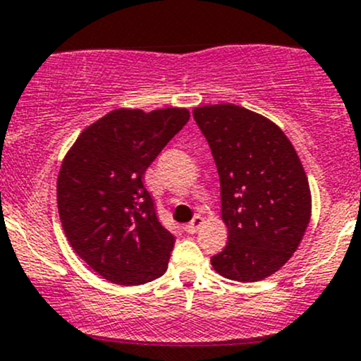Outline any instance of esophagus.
I'll use <instances>...</instances> for the list:
<instances>
[{
	"instance_id": "34e87169",
	"label": "esophagus",
	"mask_w": 361,
	"mask_h": 361,
	"mask_svg": "<svg viewBox=\"0 0 361 361\" xmlns=\"http://www.w3.org/2000/svg\"><path fill=\"white\" fill-rule=\"evenodd\" d=\"M202 222H203L202 215H195V217H192V221L189 222V224L184 226V231L188 233V235H192V233H196V229L202 226Z\"/></svg>"
}]
</instances>
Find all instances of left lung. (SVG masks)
<instances>
[{"label":"left lung","mask_w":361,"mask_h":361,"mask_svg":"<svg viewBox=\"0 0 361 361\" xmlns=\"http://www.w3.org/2000/svg\"><path fill=\"white\" fill-rule=\"evenodd\" d=\"M221 179L228 243L210 259L221 276L259 281L299 247L311 219V191L299 156L281 128L235 104L192 109Z\"/></svg>","instance_id":"left-lung-1"}]
</instances>
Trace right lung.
Masks as SVG:
<instances>
[{"mask_svg": "<svg viewBox=\"0 0 361 361\" xmlns=\"http://www.w3.org/2000/svg\"><path fill=\"white\" fill-rule=\"evenodd\" d=\"M189 111L114 109L80 133L57 179V207L73 250L116 285H142L169 267L176 238L144 188L147 166Z\"/></svg>", "mask_w": 361, "mask_h": 361, "instance_id": "right-lung-1", "label": "right lung"}]
</instances>
